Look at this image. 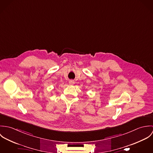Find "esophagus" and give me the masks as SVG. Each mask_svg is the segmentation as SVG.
Returning a JSON list of instances; mask_svg holds the SVG:
<instances>
[{"mask_svg":"<svg viewBox=\"0 0 153 153\" xmlns=\"http://www.w3.org/2000/svg\"><path fill=\"white\" fill-rule=\"evenodd\" d=\"M74 83H75V82L74 80H69V84L70 85H73V84H74Z\"/></svg>","mask_w":153,"mask_h":153,"instance_id":"1","label":"esophagus"}]
</instances>
